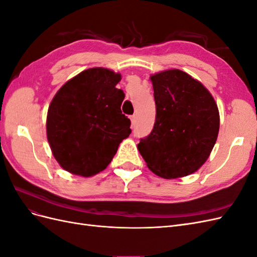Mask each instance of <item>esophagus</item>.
Masks as SVG:
<instances>
[{"label": "esophagus", "mask_w": 257, "mask_h": 257, "mask_svg": "<svg viewBox=\"0 0 257 257\" xmlns=\"http://www.w3.org/2000/svg\"><path fill=\"white\" fill-rule=\"evenodd\" d=\"M131 121H132V125H135L136 122H137V116L135 114H133L131 116Z\"/></svg>", "instance_id": "obj_1"}]
</instances>
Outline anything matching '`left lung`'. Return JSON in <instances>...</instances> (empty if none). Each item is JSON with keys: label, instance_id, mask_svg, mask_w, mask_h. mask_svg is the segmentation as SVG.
Returning a JSON list of instances; mask_svg holds the SVG:
<instances>
[{"label": "left lung", "instance_id": "8db88e82", "mask_svg": "<svg viewBox=\"0 0 257 257\" xmlns=\"http://www.w3.org/2000/svg\"><path fill=\"white\" fill-rule=\"evenodd\" d=\"M157 118L149 136L137 145L147 166L164 179L189 176L205 164L220 130L211 93L180 69L150 76Z\"/></svg>", "mask_w": 257, "mask_h": 257}]
</instances>
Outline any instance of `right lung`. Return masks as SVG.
I'll return each mask as SVG.
<instances>
[{
    "instance_id": "obj_1",
    "label": "right lung",
    "mask_w": 257,
    "mask_h": 257,
    "mask_svg": "<svg viewBox=\"0 0 257 257\" xmlns=\"http://www.w3.org/2000/svg\"><path fill=\"white\" fill-rule=\"evenodd\" d=\"M121 75L105 67L85 69L66 81L53 96L46 130L54 159L68 173L91 177L104 170L131 121L121 111Z\"/></svg>"
}]
</instances>
